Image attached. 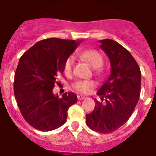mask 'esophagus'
Wrapping results in <instances>:
<instances>
[{
    "mask_svg": "<svg viewBox=\"0 0 156 156\" xmlns=\"http://www.w3.org/2000/svg\"><path fill=\"white\" fill-rule=\"evenodd\" d=\"M77 98H78V100H83V99L86 98V97L83 96V95H77Z\"/></svg>",
    "mask_w": 156,
    "mask_h": 156,
    "instance_id": "1",
    "label": "esophagus"
}]
</instances>
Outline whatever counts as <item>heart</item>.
I'll return each mask as SVG.
<instances>
[{"label": "heart", "instance_id": "obj_1", "mask_svg": "<svg viewBox=\"0 0 156 156\" xmlns=\"http://www.w3.org/2000/svg\"><path fill=\"white\" fill-rule=\"evenodd\" d=\"M80 58L88 63L92 68L98 69L101 66L103 63V58L100 54L94 50H86L80 54ZM73 65V58L69 57L66 59L64 65V70L66 73H69L72 71ZM95 82L93 80H79L73 84V88L80 93H87L94 87Z\"/></svg>", "mask_w": 156, "mask_h": 156}]
</instances>
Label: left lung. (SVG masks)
<instances>
[{
  "mask_svg": "<svg viewBox=\"0 0 156 156\" xmlns=\"http://www.w3.org/2000/svg\"><path fill=\"white\" fill-rule=\"evenodd\" d=\"M100 48L111 63V73L97 92L94 109L86 115V123L101 133L115 131L133 113L140 98L141 73L131 54L119 43L110 39L99 41Z\"/></svg>",
  "mask_w": 156,
  "mask_h": 156,
  "instance_id": "left-lung-1",
  "label": "left lung"
}]
</instances>
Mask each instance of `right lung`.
Listing matches in <instances>:
<instances>
[{"mask_svg": "<svg viewBox=\"0 0 156 156\" xmlns=\"http://www.w3.org/2000/svg\"><path fill=\"white\" fill-rule=\"evenodd\" d=\"M82 41L48 38L37 42L20 58L14 91L19 110L30 126L51 131L62 126L67 111L77 101L73 92L62 98L53 93L56 78L64 71L66 59Z\"/></svg>", "mask_w": 156, "mask_h": 156, "instance_id": "1", "label": "right lung"}]
</instances>
